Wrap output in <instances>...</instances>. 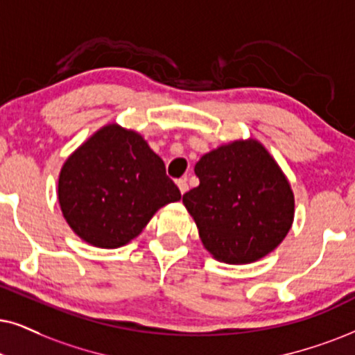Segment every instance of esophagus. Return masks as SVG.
Returning a JSON list of instances; mask_svg holds the SVG:
<instances>
[{"mask_svg":"<svg viewBox=\"0 0 355 355\" xmlns=\"http://www.w3.org/2000/svg\"><path fill=\"white\" fill-rule=\"evenodd\" d=\"M177 187H178V190H180V193L183 195V193H187L188 191V183H187V180H177Z\"/></svg>","mask_w":355,"mask_h":355,"instance_id":"34e87169","label":"esophagus"}]
</instances>
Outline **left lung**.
<instances>
[{
    "label": "left lung",
    "instance_id": "1",
    "mask_svg": "<svg viewBox=\"0 0 355 355\" xmlns=\"http://www.w3.org/2000/svg\"><path fill=\"white\" fill-rule=\"evenodd\" d=\"M200 185L183 195L203 248L242 266L270 254L288 234L295 196L288 178L257 139H237L195 165Z\"/></svg>",
    "mask_w": 355,
    "mask_h": 355
}]
</instances>
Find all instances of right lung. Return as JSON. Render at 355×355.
<instances>
[{
  "label": "right lung",
  "mask_w": 355,
  "mask_h": 355,
  "mask_svg": "<svg viewBox=\"0 0 355 355\" xmlns=\"http://www.w3.org/2000/svg\"><path fill=\"white\" fill-rule=\"evenodd\" d=\"M57 196L71 231L101 249L123 248L162 206L182 198L144 136L118 123L103 125L67 157Z\"/></svg>",
  "instance_id": "add662e5"
}]
</instances>
